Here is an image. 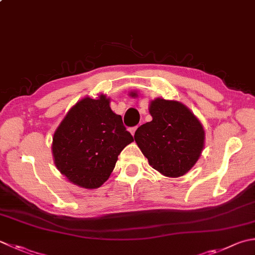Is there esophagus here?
<instances>
[{"label":"esophagus","instance_id":"34e87169","mask_svg":"<svg viewBox=\"0 0 255 255\" xmlns=\"http://www.w3.org/2000/svg\"><path fill=\"white\" fill-rule=\"evenodd\" d=\"M137 128H138V126H136V127H132V128H130V129H129V131H130V133L132 134V136H133V134H134V132H136V130H137Z\"/></svg>","mask_w":255,"mask_h":255}]
</instances>
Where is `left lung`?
<instances>
[{"label":"left lung","mask_w":255,"mask_h":255,"mask_svg":"<svg viewBox=\"0 0 255 255\" xmlns=\"http://www.w3.org/2000/svg\"><path fill=\"white\" fill-rule=\"evenodd\" d=\"M137 97V92H131ZM152 121L134 132V141L150 166L169 178L186 174L204 148L206 132L186 105L158 97L149 104Z\"/></svg>","instance_id":"1"}]
</instances>
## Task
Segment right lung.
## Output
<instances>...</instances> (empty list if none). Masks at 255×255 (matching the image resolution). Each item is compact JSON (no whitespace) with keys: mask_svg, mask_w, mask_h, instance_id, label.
Returning <instances> with one entry per match:
<instances>
[{"mask_svg":"<svg viewBox=\"0 0 255 255\" xmlns=\"http://www.w3.org/2000/svg\"><path fill=\"white\" fill-rule=\"evenodd\" d=\"M111 98L84 97L69 109L54 132V163L69 182L96 189L107 181L123 149L133 138L121 115L111 108Z\"/></svg>","mask_w":255,"mask_h":255,"instance_id":"right-lung-1","label":"right lung"}]
</instances>
